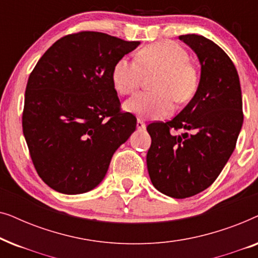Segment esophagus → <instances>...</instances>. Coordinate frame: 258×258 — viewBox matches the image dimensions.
<instances>
[{
  "label": "esophagus",
  "mask_w": 258,
  "mask_h": 258,
  "mask_svg": "<svg viewBox=\"0 0 258 258\" xmlns=\"http://www.w3.org/2000/svg\"><path fill=\"white\" fill-rule=\"evenodd\" d=\"M137 129H140V130H144L146 129V123H144L142 119H137Z\"/></svg>",
  "instance_id": "esophagus-1"
}]
</instances>
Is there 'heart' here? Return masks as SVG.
<instances>
[{
    "mask_svg": "<svg viewBox=\"0 0 258 258\" xmlns=\"http://www.w3.org/2000/svg\"><path fill=\"white\" fill-rule=\"evenodd\" d=\"M158 73L153 82L155 91H143L129 98L124 109L141 118L156 119L170 115L174 100L190 101L199 88V75L190 64L188 51L171 41L146 45L136 59L119 58L111 72V81L118 94L129 95L141 86L143 75Z\"/></svg>",
    "mask_w": 258,
    "mask_h": 258,
    "instance_id": "1",
    "label": "heart"
}]
</instances>
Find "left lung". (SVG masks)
<instances>
[{
  "mask_svg": "<svg viewBox=\"0 0 258 258\" xmlns=\"http://www.w3.org/2000/svg\"><path fill=\"white\" fill-rule=\"evenodd\" d=\"M179 40L199 57V88L177 116L147 126V167L158 191L186 199L209 188L221 174L236 147L243 111L237 70L223 49L201 35H181ZM179 128L183 133L176 136Z\"/></svg>",
  "mask_w": 258,
  "mask_h": 258,
  "instance_id": "8db88e82",
  "label": "left lung"
}]
</instances>
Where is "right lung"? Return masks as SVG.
<instances>
[{
  "mask_svg": "<svg viewBox=\"0 0 258 258\" xmlns=\"http://www.w3.org/2000/svg\"><path fill=\"white\" fill-rule=\"evenodd\" d=\"M140 45L97 31L56 41L28 79L23 135L37 174L67 195L93 190L137 119L119 109L115 63Z\"/></svg>",
  "mask_w": 258,
  "mask_h": 258,
  "instance_id": "add662e5",
  "label": "right lung"
}]
</instances>
